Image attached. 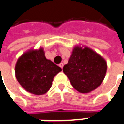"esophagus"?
I'll use <instances>...</instances> for the list:
<instances>
[{
  "label": "esophagus",
  "instance_id": "obj_1",
  "mask_svg": "<svg viewBox=\"0 0 124 124\" xmlns=\"http://www.w3.org/2000/svg\"><path fill=\"white\" fill-rule=\"evenodd\" d=\"M59 66H60L61 69H62V68H63V66H64V64H63V63H60V64H59Z\"/></svg>",
  "mask_w": 124,
  "mask_h": 124
}]
</instances>
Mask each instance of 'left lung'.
<instances>
[{
	"instance_id": "8db88e82",
	"label": "left lung",
	"mask_w": 124,
	"mask_h": 124,
	"mask_svg": "<svg viewBox=\"0 0 124 124\" xmlns=\"http://www.w3.org/2000/svg\"><path fill=\"white\" fill-rule=\"evenodd\" d=\"M107 69L105 60L88 47L75 46L63 71L74 88L82 93L95 90L104 78Z\"/></svg>"
}]
</instances>
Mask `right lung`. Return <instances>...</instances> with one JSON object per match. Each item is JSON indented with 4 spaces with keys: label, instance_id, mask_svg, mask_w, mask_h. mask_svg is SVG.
<instances>
[{
    "label": "right lung",
    "instance_id": "1",
    "mask_svg": "<svg viewBox=\"0 0 124 124\" xmlns=\"http://www.w3.org/2000/svg\"><path fill=\"white\" fill-rule=\"evenodd\" d=\"M61 68L45 58L43 49L32 50L18 60L16 76L20 84L34 95H43L52 86L54 78Z\"/></svg>",
    "mask_w": 124,
    "mask_h": 124
}]
</instances>
